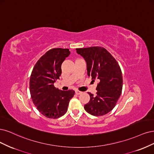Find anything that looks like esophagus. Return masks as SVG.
Listing matches in <instances>:
<instances>
[{"mask_svg": "<svg viewBox=\"0 0 154 154\" xmlns=\"http://www.w3.org/2000/svg\"><path fill=\"white\" fill-rule=\"evenodd\" d=\"M81 93V91H78V90L75 91V94H77V95H80Z\"/></svg>", "mask_w": 154, "mask_h": 154, "instance_id": "esophagus-1", "label": "esophagus"}]
</instances>
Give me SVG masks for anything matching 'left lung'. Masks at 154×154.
Instances as JSON below:
<instances>
[{
  "label": "left lung",
  "instance_id": "left-lung-1",
  "mask_svg": "<svg viewBox=\"0 0 154 154\" xmlns=\"http://www.w3.org/2000/svg\"><path fill=\"white\" fill-rule=\"evenodd\" d=\"M86 62L87 74L93 82L97 80L96 95L88 92L90 100L84 109L93 116H102L112 110L120 98L123 86L120 66L106 48L101 47L76 48Z\"/></svg>",
  "mask_w": 154,
  "mask_h": 154
}]
</instances>
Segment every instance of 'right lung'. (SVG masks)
I'll return each mask as SVG.
<instances>
[{
  "label": "right lung",
  "mask_w": 154,
  "mask_h": 154,
  "mask_svg": "<svg viewBox=\"0 0 154 154\" xmlns=\"http://www.w3.org/2000/svg\"><path fill=\"white\" fill-rule=\"evenodd\" d=\"M70 54L68 48L51 49L33 68L29 82L31 98L39 112L47 118L56 119L63 116L75 94L73 90L62 91L54 85L61 74L63 62Z\"/></svg>",
  "instance_id": "add662e5"
}]
</instances>
